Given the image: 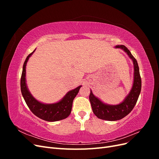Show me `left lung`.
I'll return each instance as SVG.
<instances>
[{
    "mask_svg": "<svg viewBox=\"0 0 159 159\" xmlns=\"http://www.w3.org/2000/svg\"><path fill=\"white\" fill-rule=\"evenodd\" d=\"M115 48L124 50L133 62L134 80L131 91L122 103L115 105L103 103L99 99L95 97L91 90L89 95V101L93 113L99 119L111 121L121 119L131 111L137 102L141 90V78L136 59L124 45H118Z\"/></svg>",
    "mask_w": 159,
    "mask_h": 159,
    "instance_id": "8db88e82",
    "label": "left lung"
}]
</instances>
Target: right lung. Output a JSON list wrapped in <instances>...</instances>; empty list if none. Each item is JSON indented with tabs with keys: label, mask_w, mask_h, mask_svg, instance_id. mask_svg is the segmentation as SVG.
<instances>
[{
	"label": "right lung",
	"mask_w": 159,
	"mask_h": 159,
	"mask_svg": "<svg viewBox=\"0 0 159 159\" xmlns=\"http://www.w3.org/2000/svg\"><path fill=\"white\" fill-rule=\"evenodd\" d=\"M35 50L36 49L27 56L23 65L22 73L20 79V88L22 95L24 99H25L28 107H29L31 111L38 117L44 120V121L50 122H54L64 119L68 117L71 113L73 101L77 94L78 93L81 85H80L75 89L68 91L64 97L60 102L57 103L46 104L38 102L32 95L28 89L26 83V64L29 57L32 56Z\"/></svg>",
	"instance_id": "1"
}]
</instances>
